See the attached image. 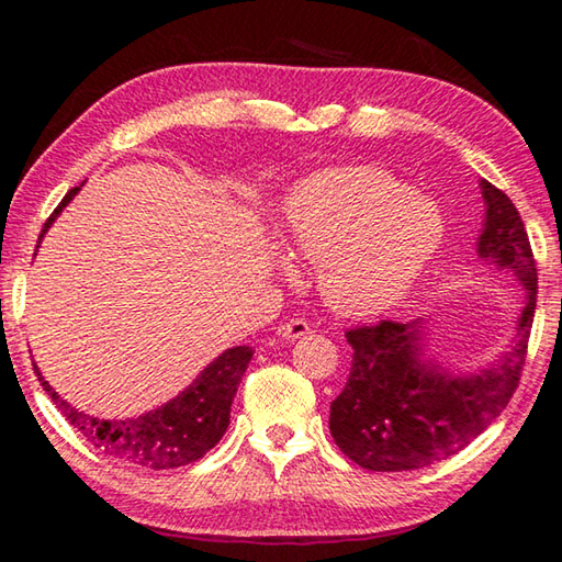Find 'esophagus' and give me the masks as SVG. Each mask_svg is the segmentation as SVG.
<instances>
[{
    "label": "esophagus",
    "mask_w": 562,
    "mask_h": 562,
    "mask_svg": "<svg viewBox=\"0 0 562 562\" xmlns=\"http://www.w3.org/2000/svg\"><path fill=\"white\" fill-rule=\"evenodd\" d=\"M280 335H282V339H288V341L302 339L304 335H310V322L307 319H290V322H284V325L280 327Z\"/></svg>",
    "instance_id": "obj_1"
}]
</instances>
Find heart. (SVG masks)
Here are the masks:
<instances>
[{"mask_svg":"<svg viewBox=\"0 0 562 562\" xmlns=\"http://www.w3.org/2000/svg\"><path fill=\"white\" fill-rule=\"evenodd\" d=\"M280 235L315 262L331 310L372 317L404 297L439 252L446 217L431 198L379 166H339L304 178L284 198Z\"/></svg>","mask_w":562,"mask_h":562,"instance_id":"obj_1","label":"heart"}]
</instances>
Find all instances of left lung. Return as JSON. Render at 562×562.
<instances>
[{
  "mask_svg": "<svg viewBox=\"0 0 562 562\" xmlns=\"http://www.w3.org/2000/svg\"><path fill=\"white\" fill-rule=\"evenodd\" d=\"M486 223L479 255L526 288L516 339L496 364L451 376L426 364L422 322L347 329L355 355L341 394L329 408L331 439L367 471H414L439 463L483 434L518 389L536 315L538 270L526 225L510 198L481 180Z\"/></svg>",
  "mask_w": 562,
  "mask_h": 562,
  "instance_id": "obj_1",
  "label": "left lung"
}]
</instances>
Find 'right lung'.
Here are the masks:
<instances>
[{"label": "right lung", "instance_id": "add662e5", "mask_svg": "<svg viewBox=\"0 0 562 562\" xmlns=\"http://www.w3.org/2000/svg\"><path fill=\"white\" fill-rule=\"evenodd\" d=\"M81 188H71L64 195V201L56 205V211L44 223L40 243L56 215L64 211V205L79 193ZM252 359L250 347H233L223 351L221 357L207 364L201 376L190 384L186 392H180L168 404L158 406L156 412L144 416L126 418V422H101L89 414L74 408L69 402L54 392L49 382L42 376L34 364V372L40 376L44 392L52 396L56 408L66 416L76 431H81L93 449L119 459L123 463L144 465V469H178L188 465L213 449L223 439V434L231 424V406L237 392V384L245 374L247 364Z\"/></svg>", "mask_w": 562, "mask_h": 562}]
</instances>
